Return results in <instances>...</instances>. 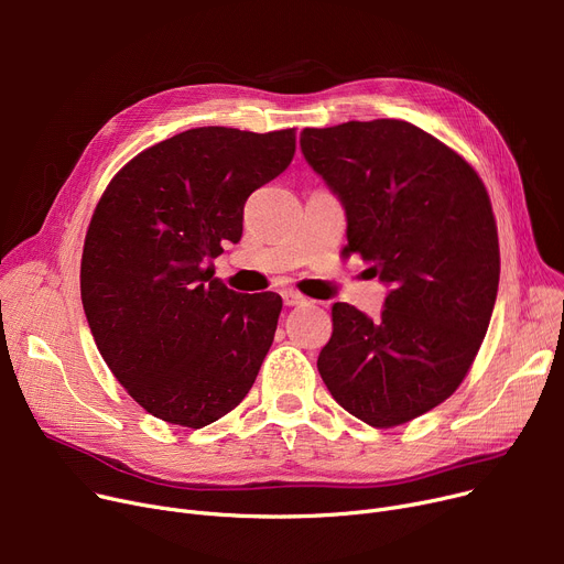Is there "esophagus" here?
Returning a JSON list of instances; mask_svg holds the SVG:
<instances>
[{"label":"esophagus","mask_w":564,"mask_h":564,"mask_svg":"<svg viewBox=\"0 0 564 564\" xmlns=\"http://www.w3.org/2000/svg\"><path fill=\"white\" fill-rule=\"evenodd\" d=\"M283 304L285 306H304V304H308V300L297 290H283Z\"/></svg>","instance_id":"obj_1"}]
</instances>
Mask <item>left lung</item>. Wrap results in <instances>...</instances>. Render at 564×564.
<instances>
[{
  "label": "left lung",
  "mask_w": 564,
  "mask_h": 564,
  "mask_svg": "<svg viewBox=\"0 0 564 564\" xmlns=\"http://www.w3.org/2000/svg\"><path fill=\"white\" fill-rule=\"evenodd\" d=\"M300 145L345 207V251L389 285L377 319L334 304L317 370L351 416L402 425L455 393L487 334L500 274L487 189L446 143L395 118L306 128Z\"/></svg>",
  "instance_id": "8db88e82"
}]
</instances>
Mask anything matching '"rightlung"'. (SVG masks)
Wrapping results in <instances>:
<instances>
[{"mask_svg":"<svg viewBox=\"0 0 564 564\" xmlns=\"http://www.w3.org/2000/svg\"><path fill=\"white\" fill-rule=\"evenodd\" d=\"M294 158V130L194 128L130 160L105 189L82 253V304L105 364L155 419L205 427L245 400L281 297L213 279L240 242L247 198Z\"/></svg>","mask_w":564,"mask_h":564,"instance_id":"add662e5","label":"right lung"}]
</instances>
